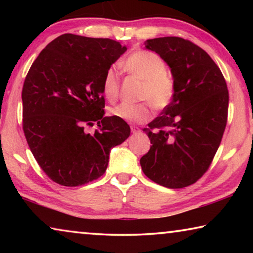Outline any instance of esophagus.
Returning <instances> with one entry per match:
<instances>
[{"label": "esophagus", "mask_w": 253, "mask_h": 253, "mask_svg": "<svg viewBox=\"0 0 253 253\" xmlns=\"http://www.w3.org/2000/svg\"><path fill=\"white\" fill-rule=\"evenodd\" d=\"M140 130H139V128H137V127H131V132L132 134H137V132H139Z\"/></svg>", "instance_id": "obj_1"}]
</instances>
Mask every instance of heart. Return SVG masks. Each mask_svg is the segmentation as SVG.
I'll return each instance as SVG.
<instances>
[{"label": "heart", "mask_w": 253, "mask_h": 253, "mask_svg": "<svg viewBox=\"0 0 253 253\" xmlns=\"http://www.w3.org/2000/svg\"><path fill=\"white\" fill-rule=\"evenodd\" d=\"M128 74L143 81L139 99L148 100L154 108L162 110L173 100L175 84L172 76L166 72V63L152 51H135L123 63ZM101 90L107 100L114 101L119 93V78L115 68H109L102 77ZM111 116L127 123H145L151 118L147 102L128 104L122 102L110 109Z\"/></svg>", "instance_id": "obj_1"}]
</instances>
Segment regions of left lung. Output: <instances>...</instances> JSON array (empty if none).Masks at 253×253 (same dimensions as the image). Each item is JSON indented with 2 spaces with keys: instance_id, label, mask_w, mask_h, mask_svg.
Instances as JSON below:
<instances>
[{
  "instance_id": "left-lung-1",
  "label": "left lung",
  "mask_w": 253,
  "mask_h": 253,
  "mask_svg": "<svg viewBox=\"0 0 253 253\" xmlns=\"http://www.w3.org/2000/svg\"><path fill=\"white\" fill-rule=\"evenodd\" d=\"M145 48L168 63L175 93L143 129L152 146L140 166L153 182L182 188L202 177L220 146L228 119V87L220 68L191 41L156 38L145 42Z\"/></svg>"
}]
</instances>
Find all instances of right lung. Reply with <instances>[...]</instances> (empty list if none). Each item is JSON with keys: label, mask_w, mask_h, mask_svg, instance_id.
Returning <instances> with one entry per match:
<instances>
[{"label": "right lung", "mask_w": 253, "mask_h": 253, "mask_svg": "<svg viewBox=\"0 0 253 253\" xmlns=\"http://www.w3.org/2000/svg\"><path fill=\"white\" fill-rule=\"evenodd\" d=\"M127 48L110 39L66 33L34 60L22 89L23 131L34 158L53 182L79 186L106 172L111 148L130 127L105 117L101 83ZM97 122L93 135L83 129Z\"/></svg>", "instance_id": "obj_1"}]
</instances>
